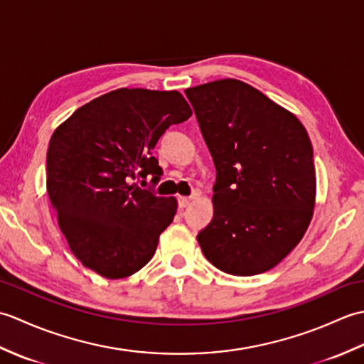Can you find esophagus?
<instances>
[{
    "label": "esophagus",
    "mask_w": 364,
    "mask_h": 364,
    "mask_svg": "<svg viewBox=\"0 0 364 364\" xmlns=\"http://www.w3.org/2000/svg\"><path fill=\"white\" fill-rule=\"evenodd\" d=\"M191 200L192 197H178V206L183 210V208H186L191 203Z\"/></svg>",
    "instance_id": "1"
}]
</instances>
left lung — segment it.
<instances>
[{"mask_svg": "<svg viewBox=\"0 0 364 364\" xmlns=\"http://www.w3.org/2000/svg\"><path fill=\"white\" fill-rule=\"evenodd\" d=\"M215 166L214 215L197 235L222 272L257 275L277 266L310 225L313 146L296 115L237 80L186 89Z\"/></svg>", "mask_w": 364, "mask_h": 364, "instance_id": "1", "label": "left lung"}]
</instances>
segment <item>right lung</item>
<instances>
[{"mask_svg":"<svg viewBox=\"0 0 364 364\" xmlns=\"http://www.w3.org/2000/svg\"><path fill=\"white\" fill-rule=\"evenodd\" d=\"M191 115L176 90L119 89L81 106L54 131L46 189L59 227L84 266L117 280L153 258L178 205L133 180H161L154 145L170 125Z\"/></svg>","mask_w":364,"mask_h":364,"instance_id":"right-lung-1","label":"right lung"}]
</instances>
